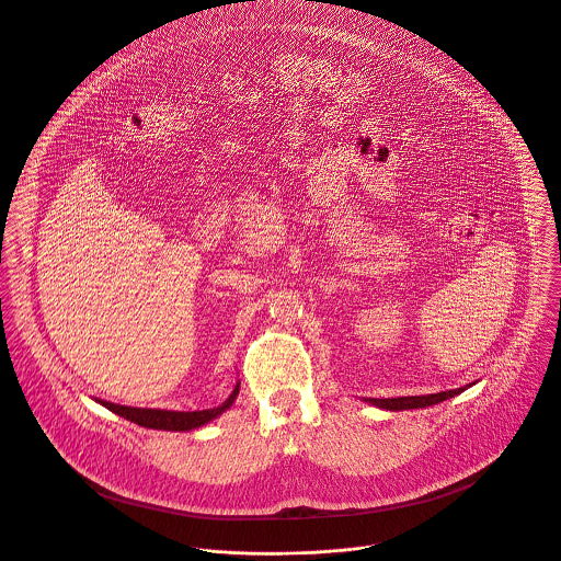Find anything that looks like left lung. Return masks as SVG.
<instances>
[{
    "label": "left lung",
    "instance_id": "left-lung-1",
    "mask_svg": "<svg viewBox=\"0 0 561 561\" xmlns=\"http://www.w3.org/2000/svg\"><path fill=\"white\" fill-rule=\"evenodd\" d=\"M471 387V385H469ZM465 389H454V391H440V393H434V396H412V398H389V400H374L369 398V403L378 405V408H385V410H412V408H425V405H434V403H440V401L449 400V398H456L460 396Z\"/></svg>",
    "mask_w": 561,
    "mask_h": 561
}]
</instances>
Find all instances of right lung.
Returning <instances> with one entry per match:
<instances>
[{"label": "right lung", "mask_w": 561, "mask_h": 561, "mask_svg": "<svg viewBox=\"0 0 561 561\" xmlns=\"http://www.w3.org/2000/svg\"><path fill=\"white\" fill-rule=\"evenodd\" d=\"M240 393V382L236 385L233 393L229 396V400L225 401L218 408H209V410H194V412H176V410H158V408H131V405H121V403H112V401H101V405H105L107 410H112L118 416H125L127 421H134L142 427H151V430H168V432H187L194 427H201L205 423H209L211 419L220 416L225 410H229L233 405V401Z\"/></svg>", "instance_id": "add662e5"}]
</instances>
